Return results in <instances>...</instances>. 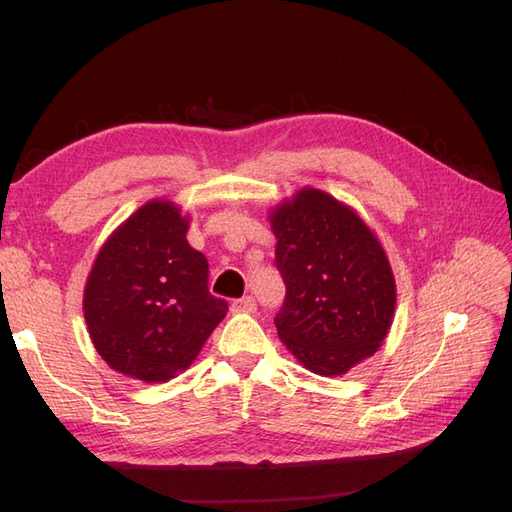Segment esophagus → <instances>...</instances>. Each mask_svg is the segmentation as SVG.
I'll list each match as a JSON object with an SVG mask.
<instances>
[{
	"label": "esophagus",
	"mask_w": 512,
	"mask_h": 512,
	"mask_svg": "<svg viewBox=\"0 0 512 512\" xmlns=\"http://www.w3.org/2000/svg\"><path fill=\"white\" fill-rule=\"evenodd\" d=\"M232 312H235V314H254L256 312L254 297H243V299L232 301Z\"/></svg>",
	"instance_id": "esophagus-1"
}]
</instances>
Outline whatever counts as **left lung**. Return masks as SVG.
Returning <instances> with one entry per match:
<instances>
[{
  "instance_id": "1",
  "label": "left lung",
  "mask_w": 512,
  "mask_h": 512,
  "mask_svg": "<svg viewBox=\"0 0 512 512\" xmlns=\"http://www.w3.org/2000/svg\"><path fill=\"white\" fill-rule=\"evenodd\" d=\"M286 299L277 335L303 367L344 376L384 342L395 277L369 226L331 194L303 188L271 211Z\"/></svg>"
}]
</instances>
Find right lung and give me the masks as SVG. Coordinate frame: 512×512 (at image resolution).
I'll list each match as a JSON object with an SVG mask.
<instances>
[{"mask_svg": "<svg viewBox=\"0 0 512 512\" xmlns=\"http://www.w3.org/2000/svg\"><path fill=\"white\" fill-rule=\"evenodd\" d=\"M188 218L151 200L91 267L83 312L98 354L119 374L166 382L188 369L228 312L209 292V262L185 239Z\"/></svg>", "mask_w": 512, "mask_h": 512, "instance_id": "add662e5", "label": "right lung"}]
</instances>
